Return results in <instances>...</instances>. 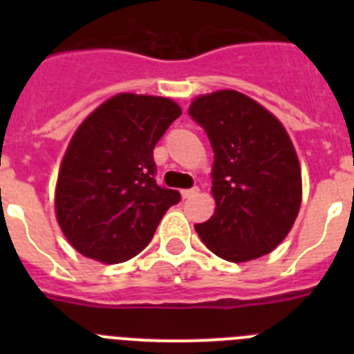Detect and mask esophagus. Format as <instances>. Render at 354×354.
Segmentation results:
<instances>
[{
	"label": "esophagus",
	"mask_w": 354,
	"mask_h": 354,
	"mask_svg": "<svg viewBox=\"0 0 354 354\" xmlns=\"http://www.w3.org/2000/svg\"><path fill=\"white\" fill-rule=\"evenodd\" d=\"M198 192H200L198 187H192V189H183L180 195H183V198H192V196H195Z\"/></svg>",
	"instance_id": "esophagus-1"
}]
</instances>
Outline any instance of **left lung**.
Segmentation results:
<instances>
[{
    "instance_id": "1",
    "label": "left lung",
    "mask_w": 354,
    "mask_h": 354,
    "mask_svg": "<svg viewBox=\"0 0 354 354\" xmlns=\"http://www.w3.org/2000/svg\"><path fill=\"white\" fill-rule=\"evenodd\" d=\"M189 115L214 152V214L196 225L205 246L228 262L273 252L301 205V167L289 133L271 111L237 90L195 97Z\"/></svg>"
}]
</instances>
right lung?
Masks as SVG:
<instances>
[{"mask_svg":"<svg viewBox=\"0 0 354 354\" xmlns=\"http://www.w3.org/2000/svg\"><path fill=\"white\" fill-rule=\"evenodd\" d=\"M183 109L168 97L117 93L72 134L55 189L56 220L72 248L104 264L138 255L179 192L159 187L152 158Z\"/></svg>","mask_w":354,"mask_h":354,"instance_id":"right-lung-1","label":"right lung"}]
</instances>
